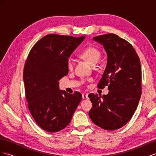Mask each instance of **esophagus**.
Listing matches in <instances>:
<instances>
[{
    "mask_svg": "<svg viewBox=\"0 0 156 156\" xmlns=\"http://www.w3.org/2000/svg\"><path fill=\"white\" fill-rule=\"evenodd\" d=\"M82 98L83 99L88 98V96H87V94H82Z\"/></svg>",
    "mask_w": 156,
    "mask_h": 156,
    "instance_id": "34e87169",
    "label": "esophagus"
}]
</instances>
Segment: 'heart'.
I'll list each match as a JSON object with an SVG mask.
<instances>
[{
  "label": "heart",
  "mask_w": 156,
  "mask_h": 156,
  "mask_svg": "<svg viewBox=\"0 0 156 156\" xmlns=\"http://www.w3.org/2000/svg\"><path fill=\"white\" fill-rule=\"evenodd\" d=\"M80 56L86 60L87 61H88L91 65H95V64H97L99 60H100L101 57V53L98 48L95 47H86V49H83L81 53H80ZM74 60L71 57H69L67 59L66 62V66L68 69L69 70H73L74 69ZM91 80V79H87L85 82H90Z\"/></svg>",
  "instance_id": "obj_1"
}]
</instances>
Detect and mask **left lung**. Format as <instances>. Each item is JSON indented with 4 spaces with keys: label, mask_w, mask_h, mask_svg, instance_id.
<instances>
[{
    "label": "left lung",
    "mask_w": 156,
    "mask_h": 156,
    "mask_svg": "<svg viewBox=\"0 0 156 156\" xmlns=\"http://www.w3.org/2000/svg\"><path fill=\"white\" fill-rule=\"evenodd\" d=\"M107 53V65L98 87L108 86L107 95L90 94L92 103L89 112L97 126L115 130L125 126L137 108L142 94L140 61L134 47L126 40L114 34L94 37Z\"/></svg>",
    "instance_id": "1"
}]
</instances>
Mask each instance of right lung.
Segmentation results:
<instances>
[{
    "label": "right lung",
    "mask_w": 156,
    "mask_h": 156,
    "mask_svg": "<svg viewBox=\"0 0 156 156\" xmlns=\"http://www.w3.org/2000/svg\"><path fill=\"white\" fill-rule=\"evenodd\" d=\"M85 36L49 34L31 48L23 69L27 107L37 125L49 133L70 123L82 95L60 91L58 80L69 73L67 59Z\"/></svg>",
    "instance_id": "add662e5"
}]
</instances>
